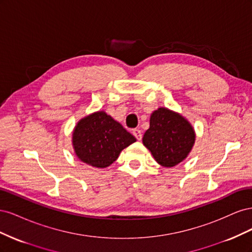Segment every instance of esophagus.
<instances>
[{
  "label": "esophagus",
  "mask_w": 252,
  "mask_h": 252,
  "mask_svg": "<svg viewBox=\"0 0 252 252\" xmlns=\"http://www.w3.org/2000/svg\"><path fill=\"white\" fill-rule=\"evenodd\" d=\"M132 133H133V135L136 138V140H138V141H141V140H142V132H141L140 129H133Z\"/></svg>",
  "instance_id": "obj_1"
}]
</instances>
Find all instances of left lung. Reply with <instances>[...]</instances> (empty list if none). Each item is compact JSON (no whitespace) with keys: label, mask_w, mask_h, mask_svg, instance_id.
I'll list each match as a JSON object with an SVG mask.
<instances>
[{"label":"left lung","mask_w":252,"mask_h":252,"mask_svg":"<svg viewBox=\"0 0 252 252\" xmlns=\"http://www.w3.org/2000/svg\"><path fill=\"white\" fill-rule=\"evenodd\" d=\"M195 141L191 124L168 108L151 113L150 126L143 136V144L163 167H173L187 158Z\"/></svg>","instance_id":"8db88e82"}]
</instances>
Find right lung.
Listing matches in <instances>:
<instances>
[{
    "mask_svg": "<svg viewBox=\"0 0 252 252\" xmlns=\"http://www.w3.org/2000/svg\"><path fill=\"white\" fill-rule=\"evenodd\" d=\"M136 139L104 111L81 119L72 132V146L80 161L96 168L110 166L121 151Z\"/></svg>",
    "mask_w": 252,
    "mask_h": 252,
    "instance_id": "right-lung-1",
    "label": "right lung"
}]
</instances>
